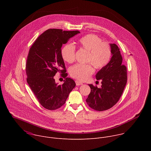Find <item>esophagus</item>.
Masks as SVG:
<instances>
[{"mask_svg":"<svg viewBox=\"0 0 151 151\" xmlns=\"http://www.w3.org/2000/svg\"><path fill=\"white\" fill-rule=\"evenodd\" d=\"M75 82H76V85L77 86H79V85H83V83H82L81 82H80L79 81H78V80H76V81H75Z\"/></svg>","mask_w":151,"mask_h":151,"instance_id":"obj_1","label":"esophagus"}]
</instances>
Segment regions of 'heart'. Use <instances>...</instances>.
Masks as SVG:
<instances>
[{
    "instance_id": "b5f03b06",
    "label": "heart",
    "mask_w": 151,
    "mask_h": 151,
    "mask_svg": "<svg viewBox=\"0 0 151 151\" xmlns=\"http://www.w3.org/2000/svg\"><path fill=\"white\" fill-rule=\"evenodd\" d=\"M80 47L88 51L87 61L88 64H77L70 69V75L80 81L88 80L94 72V67L100 70L104 68L109 63L112 57V50L109 43L103 41V39L94 34H88L78 40ZM75 46L66 44L61 50L63 59L69 63L75 60Z\"/></svg>"
}]
</instances>
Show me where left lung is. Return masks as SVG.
I'll return each mask as SVG.
<instances>
[{
    "label": "left lung",
    "instance_id": "8db88e82",
    "mask_svg": "<svg viewBox=\"0 0 151 151\" xmlns=\"http://www.w3.org/2000/svg\"><path fill=\"white\" fill-rule=\"evenodd\" d=\"M112 57L104 68L96 74L97 80L101 81V88L89 84L91 92L86 100L91 109L103 111L113 107L119 100L127 81V68L122 64L119 48L111 44Z\"/></svg>",
    "mask_w": 151,
    "mask_h": 151
}]
</instances>
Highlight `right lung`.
I'll use <instances>...</instances> for the list:
<instances>
[{
  "label": "right lung",
  "mask_w": 151,
  "mask_h": 151,
  "mask_svg": "<svg viewBox=\"0 0 151 151\" xmlns=\"http://www.w3.org/2000/svg\"><path fill=\"white\" fill-rule=\"evenodd\" d=\"M79 33L50 29L41 34L30 48L26 66L27 82L39 103L48 110L57 109L64 104L75 87V81L67 78L61 48ZM57 72L65 79L62 85L55 82Z\"/></svg>",
  "instance_id": "right-lung-1"
}]
</instances>
